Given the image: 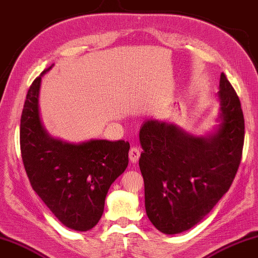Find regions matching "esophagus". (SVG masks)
I'll return each instance as SVG.
<instances>
[{
    "label": "esophagus",
    "mask_w": 258,
    "mask_h": 258,
    "mask_svg": "<svg viewBox=\"0 0 258 258\" xmlns=\"http://www.w3.org/2000/svg\"><path fill=\"white\" fill-rule=\"evenodd\" d=\"M140 154H141V151L138 148V147H132V148L130 149V153H128L130 161L132 163H137L139 161V158H140Z\"/></svg>",
    "instance_id": "obj_1"
}]
</instances>
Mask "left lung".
<instances>
[{"label": "left lung", "mask_w": 258, "mask_h": 258, "mask_svg": "<svg viewBox=\"0 0 258 258\" xmlns=\"http://www.w3.org/2000/svg\"><path fill=\"white\" fill-rule=\"evenodd\" d=\"M220 124L217 133L194 138L167 122L141 126L139 166L145 181L148 218L165 234L189 230L230 189L238 172L244 141L241 102L220 75Z\"/></svg>", "instance_id": "8db88e82"}]
</instances>
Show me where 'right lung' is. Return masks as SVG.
<instances>
[{
  "mask_svg": "<svg viewBox=\"0 0 258 258\" xmlns=\"http://www.w3.org/2000/svg\"><path fill=\"white\" fill-rule=\"evenodd\" d=\"M40 83L41 76L30 86L20 118L24 167L32 188L60 223L88 231L103 214L111 183L127 167L130 144L91 140L71 145L49 137L40 120Z\"/></svg>",
  "mask_w": 258,
  "mask_h": 258,
  "instance_id": "add662e5",
  "label": "right lung"
}]
</instances>
